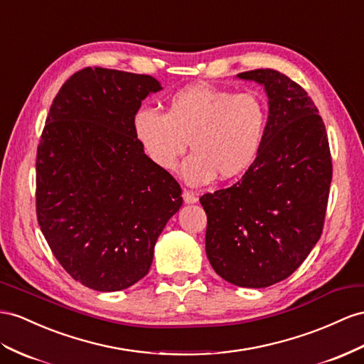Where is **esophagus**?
I'll use <instances>...</instances> for the list:
<instances>
[{
	"instance_id": "34e87169",
	"label": "esophagus",
	"mask_w": 364,
	"mask_h": 364,
	"mask_svg": "<svg viewBox=\"0 0 364 364\" xmlns=\"http://www.w3.org/2000/svg\"><path fill=\"white\" fill-rule=\"evenodd\" d=\"M183 198H184V203H188V204H193V203H197V201H198V197H197V195H195L192 191H188V189H184V192H183Z\"/></svg>"
}]
</instances>
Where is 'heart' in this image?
<instances>
[{
  "label": "heart",
  "instance_id": "heart-1",
  "mask_svg": "<svg viewBox=\"0 0 364 364\" xmlns=\"http://www.w3.org/2000/svg\"><path fill=\"white\" fill-rule=\"evenodd\" d=\"M134 132L156 167L175 171L183 164L184 180L201 186L217 178L245 175L263 149L267 109L257 93H234L210 85L188 86L167 101L166 112L143 107L134 115Z\"/></svg>",
  "mask_w": 364,
  "mask_h": 364
}]
</instances>
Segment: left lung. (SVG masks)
I'll return each instance as SVG.
<instances>
[{
  "mask_svg": "<svg viewBox=\"0 0 364 364\" xmlns=\"http://www.w3.org/2000/svg\"><path fill=\"white\" fill-rule=\"evenodd\" d=\"M238 77L264 85L266 136L240 181L200 198L208 215L206 254L226 282L267 287L292 275L320 240L332 158L323 118L300 85L274 69Z\"/></svg>",
  "mask_w": 364,
  "mask_h": 364,
  "instance_id": "1",
  "label": "left lung"
}]
</instances>
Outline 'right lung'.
<instances>
[{"label": "right lung", "instance_id": "add662e5", "mask_svg": "<svg viewBox=\"0 0 364 364\" xmlns=\"http://www.w3.org/2000/svg\"><path fill=\"white\" fill-rule=\"evenodd\" d=\"M151 75L85 68L55 97L36 151V218L75 282L115 292L147 275L166 223L183 204L134 132Z\"/></svg>", "mask_w": 364, "mask_h": 364}]
</instances>
